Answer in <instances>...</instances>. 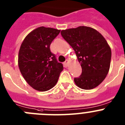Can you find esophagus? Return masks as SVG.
<instances>
[{
    "label": "esophagus",
    "instance_id": "34e87169",
    "mask_svg": "<svg viewBox=\"0 0 125 125\" xmlns=\"http://www.w3.org/2000/svg\"><path fill=\"white\" fill-rule=\"evenodd\" d=\"M64 64H65V66H68V64H69V61H68V59L65 61Z\"/></svg>",
    "mask_w": 125,
    "mask_h": 125
}]
</instances>
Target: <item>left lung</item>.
<instances>
[{
	"mask_svg": "<svg viewBox=\"0 0 125 125\" xmlns=\"http://www.w3.org/2000/svg\"><path fill=\"white\" fill-rule=\"evenodd\" d=\"M61 36L75 51L82 73L74 79L78 87L91 89L105 79L110 67L111 51L103 36L86 26L62 30Z\"/></svg>",
	"mask_w": 125,
	"mask_h": 125,
	"instance_id": "8db88e82",
	"label": "left lung"
}]
</instances>
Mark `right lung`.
Listing matches in <instances>:
<instances>
[{
    "label": "right lung",
    "mask_w": 125,
    "mask_h": 125,
    "mask_svg": "<svg viewBox=\"0 0 125 125\" xmlns=\"http://www.w3.org/2000/svg\"><path fill=\"white\" fill-rule=\"evenodd\" d=\"M60 30L39 27L27 35L22 43L18 65L27 83L39 91H48L57 83L62 64L51 52L50 45Z\"/></svg>",
    "instance_id": "1"
}]
</instances>
